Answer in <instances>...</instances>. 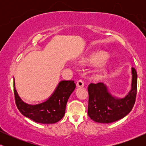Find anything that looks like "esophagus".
<instances>
[{"instance_id": "obj_1", "label": "esophagus", "mask_w": 146, "mask_h": 146, "mask_svg": "<svg viewBox=\"0 0 146 146\" xmlns=\"http://www.w3.org/2000/svg\"><path fill=\"white\" fill-rule=\"evenodd\" d=\"M76 85H77V86H78V87H83L84 85V83L83 80H80L79 81H78V82H77Z\"/></svg>"}]
</instances>
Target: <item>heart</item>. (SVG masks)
<instances>
[{
  "mask_svg": "<svg viewBox=\"0 0 146 146\" xmlns=\"http://www.w3.org/2000/svg\"><path fill=\"white\" fill-rule=\"evenodd\" d=\"M110 58V55L106 51H98L95 53H92L88 57H86L82 60L83 64H92V65H99L102 64L101 68L98 71L100 74L104 73L110 69L113 66L112 64H106L104 63L108 58ZM104 64H103V63Z\"/></svg>",
  "mask_w": 146,
  "mask_h": 146,
  "instance_id": "1",
  "label": "heart"
}]
</instances>
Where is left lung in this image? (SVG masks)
<instances>
[{
    "mask_svg": "<svg viewBox=\"0 0 146 146\" xmlns=\"http://www.w3.org/2000/svg\"><path fill=\"white\" fill-rule=\"evenodd\" d=\"M131 89L124 98L115 96L108 90L106 84H90L88 115L91 119L100 123H110L126 116L131 111L135 102L137 89L136 70L131 68Z\"/></svg>",
    "mask_w": 146,
    "mask_h": 146,
    "instance_id": "1",
    "label": "left lung"
}]
</instances>
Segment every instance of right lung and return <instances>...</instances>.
Listing matches in <instances>:
<instances>
[{"instance_id": "right-lung-1", "label": "right lung", "mask_w": 146, "mask_h": 146, "mask_svg": "<svg viewBox=\"0 0 146 146\" xmlns=\"http://www.w3.org/2000/svg\"><path fill=\"white\" fill-rule=\"evenodd\" d=\"M75 88L74 81L62 80L51 96L45 101L36 104H29L23 101L18 95L14 78L15 100L19 111L33 121L44 124L55 123L62 118L68 98Z\"/></svg>"}]
</instances>
